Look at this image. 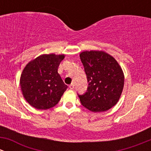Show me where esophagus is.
<instances>
[{
  "instance_id": "obj_1",
  "label": "esophagus",
  "mask_w": 151,
  "mask_h": 151,
  "mask_svg": "<svg viewBox=\"0 0 151 151\" xmlns=\"http://www.w3.org/2000/svg\"><path fill=\"white\" fill-rule=\"evenodd\" d=\"M68 87H69V88H70V89H71V90L74 89V83H71V85H69V86H68Z\"/></svg>"
}]
</instances>
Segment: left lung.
Segmentation results:
<instances>
[{"instance_id":"8db88e82","label":"left lung","mask_w":151,"mask_h":151,"mask_svg":"<svg viewBox=\"0 0 151 151\" xmlns=\"http://www.w3.org/2000/svg\"><path fill=\"white\" fill-rule=\"evenodd\" d=\"M88 86L78 95L83 106L93 112H104L118 103L124 85V74L117 60L104 51L80 53Z\"/></svg>"}]
</instances>
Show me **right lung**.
I'll return each instance as SVG.
<instances>
[{
  "instance_id": "1",
  "label": "right lung",
  "mask_w": 151,
  "mask_h": 151,
  "mask_svg": "<svg viewBox=\"0 0 151 151\" xmlns=\"http://www.w3.org/2000/svg\"><path fill=\"white\" fill-rule=\"evenodd\" d=\"M64 58V55H42L24 68L19 81L22 95L36 109L55 106L68 88L58 73Z\"/></svg>"
}]
</instances>
